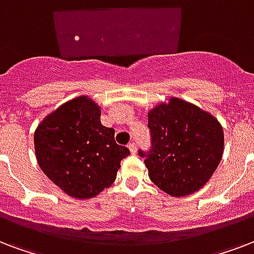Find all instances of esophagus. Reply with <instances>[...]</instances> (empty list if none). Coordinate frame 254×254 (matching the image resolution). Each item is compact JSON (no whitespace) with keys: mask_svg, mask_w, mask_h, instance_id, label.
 Returning a JSON list of instances; mask_svg holds the SVG:
<instances>
[{"mask_svg":"<svg viewBox=\"0 0 254 254\" xmlns=\"http://www.w3.org/2000/svg\"><path fill=\"white\" fill-rule=\"evenodd\" d=\"M127 148H129V150H130L131 154H135V153H137V146H135L134 142H130V144L127 145Z\"/></svg>","mask_w":254,"mask_h":254,"instance_id":"1","label":"esophagus"}]
</instances>
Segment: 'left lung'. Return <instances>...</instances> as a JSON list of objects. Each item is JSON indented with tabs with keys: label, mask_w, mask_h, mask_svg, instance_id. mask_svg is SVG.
<instances>
[{
	"label": "left lung",
	"mask_w": 254,
	"mask_h": 254,
	"mask_svg": "<svg viewBox=\"0 0 254 254\" xmlns=\"http://www.w3.org/2000/svg\"><path fill=\"white\" fill-rule=\"evenodd\" d=\"M152 149L145 158L149 179L173 197L189 196L208 183L224 153V130L208 112L170 97L148 113Z\"/></svg>",
	"instance_id": "1"
}]
</instances>
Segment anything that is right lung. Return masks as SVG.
Returning <instances> with one entry per match:
<instances>
[{
	"label": "right lung",
	"instance_id": "1",
	"mask_svg": "<svg viewBox=\"0 0 254 254\" xmlns=\"http://www.w3.org/2000/svg\"><path fill=\"white\" fill-rule=\"evenodd\" d=\"M101 108L88 96L65 102L34 131V150L46 177L67 196L90 198L109 188L129 149L101 124Z\"/></svg>",
	"mask_w": 254,
	"mask_h": 254
}]
</instances>
